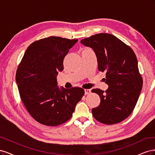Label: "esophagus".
Instances as JSON below:
<instances>
[{"instance_id": "obj_1", "label": "esophagus", "mask_w": 155, "mask_h": 155, "mask_svg": "<svg viewBox=\"0 0 155 155\" xmlns=\"http://www.w3.org/2000/svg\"><path fill=\"white\" fill-rule=\"evenodd\" d=\"M91 91L90 90V89H85V95H88L89 94L91 93Z\"/></svg>"}]
</instances>
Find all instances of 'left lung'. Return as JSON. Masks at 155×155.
I'll use <instances>...</instances> for the list:
<instances>
[{
	"label": "left lung",
	"mask_w": 155,
	"mask_h": 155,
	"mask_svg": "<svg viewBox=\"0 0 155 155\" xmlns=\"http://www.w3.org/2000/svg\"><path fill=\"white\" fill-rule=\"evenodd\" d=\"M81 43L91 48L96 55L98 70L106 72L104 92L92 89L100 96V105L93 108L92 115L101 123L121 122L131 114L141 92L143 81L133 50L113 35L98 34L82 39Z\"/></svg>",
	"instance_id": "1"
}]
</instances>
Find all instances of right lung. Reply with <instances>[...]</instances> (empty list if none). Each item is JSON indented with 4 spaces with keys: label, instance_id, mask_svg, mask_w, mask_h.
Wrapping results in <instances>:
<instances>
[{
    "label": "right lung",
    "instance_id": "1",
    "mask_svg": "<svg viewBox=\"0 0 155 155\" xmlns=\"http://www.w3.org/2000/svg\"><path fill=\"white\" fill-rule=\"evenodd\" d=\"M78 41L51 36L35 41L18 65L15 79L21 100L40 124L57 126L66 122L84 95L83 88H59L57 81L65 55Z\"/></svg>",
    "mask_w": 155,
    "mask_h": 155
}]
</instances>
